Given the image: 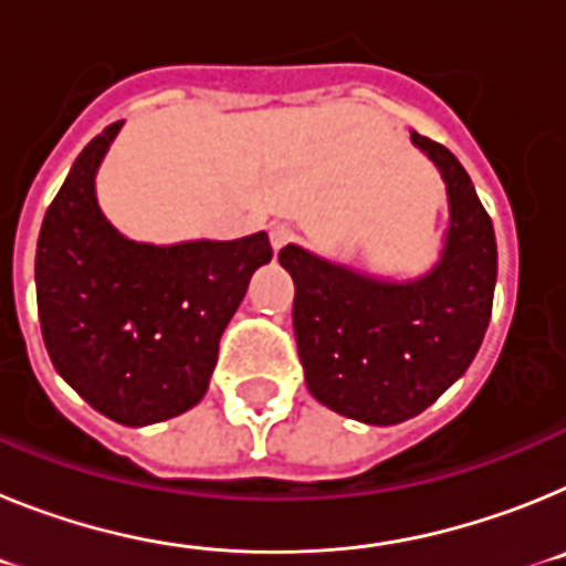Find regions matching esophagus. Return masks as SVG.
I'll return each instance as SVG.
<instances>
[{
  "label": "esophagus",
  "instance_id": "34e87169",
  "mask_svg": "<svg viewBox=\"0 0 566 566\" xmlns=\"http://www.w3.org/2000/svg\"><path fill=\"white\" fill-rule=\"evenodd\" d=\"M269 238H272V249H274V252H280V249L286 247L289 240L294 238V229L286 227V223H277V227H272Z\"/></svg>",
  "mask_w": 566,
  "mask_h": 566
}]
</instances>
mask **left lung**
Returning <instances> with one entry per match:
<instances>
[{
	"label": "left lung",
	"mask_w": 566,
	"mask_h": 566,
	"mask_svg": "<svg viewBox=\"0 0 566 566\" xmlns=\"http://www.w3.org/2000/svg\"><path fill=\"white\" fill-rule=\"evenodd\" d=\"M448 192L444 247L431 272L382 280L280 249L294 280V337L312 397L365 424H397L437 402L476 357L496 289V234L451 149L411 133Z\"/></svg>",
	"instance_id": "left-lung-1"
}]
</instances>
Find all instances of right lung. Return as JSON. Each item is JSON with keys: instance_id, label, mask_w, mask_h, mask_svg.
Instances as JSON below:
<instances>
[{"instance_id": "1", "label": "right lung", "mask_w": 566, "mask_h": 566, "mask_svg": "<svg viewBox=\"0 0 566 566\" xmlns=\"http://www.w3.org/2000/svg\"><path fill=\"white\" fill-rule=\"evenodd\" d=\"M118 129L109 124L82 149L48 207L36 303L59 377L113 422L142 428L201 402L223 328L272 247L266 232L172 247L118 232L96 198Z\"/></svg>"}]
</instances>
